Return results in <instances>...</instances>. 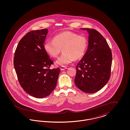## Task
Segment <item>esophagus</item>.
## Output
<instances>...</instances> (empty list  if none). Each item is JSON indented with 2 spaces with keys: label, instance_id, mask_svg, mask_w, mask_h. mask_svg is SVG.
<instances>
[{
  "label": "esophagus",
  "instance_id": "esophagus-1",
  "mask_svg": "<svg viewBox=\"0 0 130 130\" xmlns=\"http://www.w3.org/2000/svg\"><path fill=\"white\" fill-rule=\"evenodd\" d=\"M67 69V68L66 67H65V66H61V67H60V69L62 71L65 70V69Z\"/></svg>",
  "mask_w": 130,
  "mask_h": 130
}]
</instances>
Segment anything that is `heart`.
<instances>
[{"label": "heart", "mask_w": 130, "mask_h": 130, "mask_svg": "<svg viewBox=\"0 0 130 130\" xmlns=\"http://www.w3.org/2000/svg\"><path fill=\"white\" fill-rule=\"evenodd\" d=\"M88 46L86 37L78 36L70 31H63L55 36L53 40H47L44 49L50 56L56 57L62 49L63 54L56 60V64L66 66L74 59L81 58L85 53Z\"/></svg>", "instance_id": "obj_1"}]
</instances>
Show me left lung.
<instances>
[{"label":"left lung","instance_id":"1","mask_svg":"<svg viewBox=\"0 0 130 130\" xmlns=\"http://www.w3.org/2000/svg\"><path fill=\"white\" fill-rule=\"evenodd\" d=\"M89 34L85 54L76 67V86L84 93H95L107 84L111 76L112 54L105 38L98 31L82 28Z\"/></svg>","mask_w":130,"mask_h":130}]
</instances>
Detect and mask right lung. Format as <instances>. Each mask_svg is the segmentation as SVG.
<instances>
[{"label": "right lung", "mask_w": 130, "mask_h": 130, "mask_svg": "<svg viewBox=\"0 0 130 130\" xmlns=\"http://www.w3.org/2000/svg\"><path fill=\"white\" fill-rule=\"evenodd\" d=\"M47 29L31 31L19 41L13 65L20 86L35 98L48 96L55 89L60 69H50L54 62L44 49Z\"/></svg>", "instance_id": "add662e5"}]
</instances>
